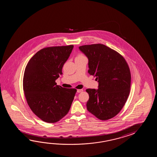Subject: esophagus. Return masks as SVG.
I'll use <instances>...</instances> for the list:
<instances>
[{"mask_svg": "<svg viewBox=\"0 0 157 157\" xmlns=\"http://www.w3.org/2000/svg\"><path fill=\"white\" fill-rule=\"evenodd\" d=\"M82 91H83L82 89H78V90H77V92L78 93H80L81 92H82Z\"/></svg>", "mask_w": 157, "mask_h": 157, "instance_id": "esophagus-1", "label": "esophagus"}]
</instances>
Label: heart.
Instances as JSON below:
<instances>
[{
	"label": "heart",
	"mask_w": 157,
	"mask_h": 157,
	"mask_svg": "<svg viewBox=\"0 0 157 157\" xmlns=\"http://www.w3.org/2000/svg\"><path fill=\"white\" fill-rule=\"evenodd\" d=\"M82 56H78V57H81Z\"/></svg>",
	"instance_id": "obj_1"
}]
</instances>
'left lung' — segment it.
<instances>
[{
    "label": "left lung",
    "instance_id": "obj_1",
    "mask_svg": "<svg viewBox=\"0 0 157 157\" xmlns=\"http://www.w3.org/2000/svg\"><path fill=\"white\" fill-rule=\"evenodd\" d=\"M88 59V73L96 76L98 89H87V109L101 120L116 116L130 94L131 74L124 57L103 44L79 47Z\"/></svg>",
    "mask_w": 157,
    "mask_h": 157
}]
</instances>
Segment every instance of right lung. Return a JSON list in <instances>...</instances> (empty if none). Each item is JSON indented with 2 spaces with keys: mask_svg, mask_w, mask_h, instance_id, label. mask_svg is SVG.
<instances>
[{
  "mask_svg": "<svg viewBox=\"0 0 157 157\" xmlns=\"http://www.w3.org/2000/svg\"><path fill=\"white\" fill-rule=\"evenodd\" d=\"M74 45L48 47L32 57L24 73L23 87L27 102L41 120L55 123L69 112L75 89L57 85L56 80L62 75V67Z\"/></svg>",
  "mask_w": 157,
  "mask_h": 157,
  "instance_id": "add662e5",
  "label": "right lung"
}]
</instances>
